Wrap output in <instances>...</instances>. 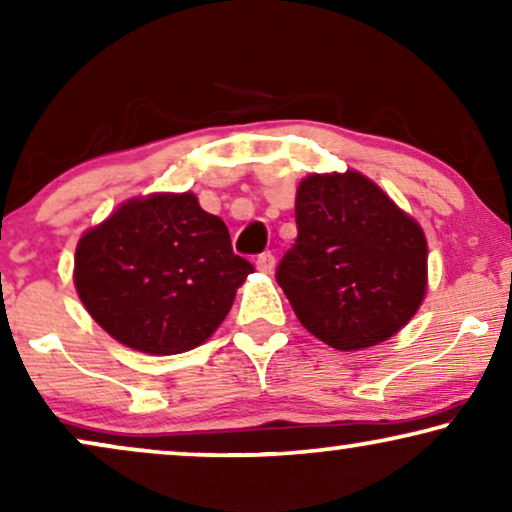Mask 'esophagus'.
<instances>
[{
    "mask_svg": "<svg viewBox=\"0 0 512 512\" xmlns=\"http://www.w3.org/2000/svg\"><path fill=\"white\" fill-rule=\"evenodd\" d=\"M256 268L261 270L263 275H270V272L275 270V256H272L270 251H268V254H261V256H258V261H256Z\"/></svg>",
    "mask_w": 512,
    "mask_h": 512,
    "instance_id": "obj_1",
    "label": "esophagus"
}]
</instances>
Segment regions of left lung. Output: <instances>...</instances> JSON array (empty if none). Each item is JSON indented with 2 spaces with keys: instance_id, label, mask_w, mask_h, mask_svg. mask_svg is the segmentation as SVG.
Instances as JSON below:
<instances>
[{
  "instance_id": "8db88e82",
  "label": "left lung",
  "mask_w": 512,
  "mask_h": 512,
  "mask_svg": "<svg viewBox=\"0 0 512 512\" xmlns=\"http://www.w3.org/2000/svg\"><path fill=\"white\" fill-rule=\"evenodd\" d=\"M296 223L277 282L314 338L359 352L408 326L426 298L429 247L422 226L373 179L356 170L307 174Z\"/></svg>"
}]
</instances>
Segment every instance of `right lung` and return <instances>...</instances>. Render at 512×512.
<instances>
[{
    "label": "right lung",
    "instance_id": "right-lung-1",
    "mask_svg": "<svg viewBox=\"0 0 512 512\" xmlns=\"http://www.w3.org/2000/svg\"><path fill=\"white\" fill-rule=\"evenodd\" d=\"M254 265L233 254L226 223L198 195L149 193L79 237L74 286L121 345L181 354L212 338Z\"/></svg>",
    "mask_w": 512,
    "mask_h": 512
}]
</instances>
